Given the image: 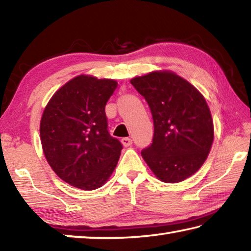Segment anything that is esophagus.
<instances>
[{
	"instance_id": "esophagus-1",
	"label": "esophagus",
	"mask_w": 251,
	"mask_h": 251,
	"mask_svg": "<svg viewBox=\"0 0 251 251\" xmlns=\"http://www.w3.org/2000/svg\"><path fill=\"white\" fill-rule=\"evenodd\" d=\"M122 144L125 147H128L131 145V144H133V141H131L129 137H124V138H122Z\"/></svg>"
}]
</instances>
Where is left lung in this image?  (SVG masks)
<instances>
[{
    "label": "left lung",
    "mask_w": 251,
    "mask_h": 251,
    "mask_svg": "<svg viewBox=\"0 0 251 251\" xmlns=\"http://www.w3.org/2000/svg\"><path fill=\"white\" fill-rule=\"evenodd\" d=\"M145 97L154 121V137L142 156L154 175L175 184L202 166L214 141V123L205 97L171 71H154L130 79Z\"/></svg>",
    "instance_id": "1"
}]
</instances>
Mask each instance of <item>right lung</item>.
Here are the masks:
<instances>
[{"label": "right lung", "instance_id": "obj_1", "mask_svg": "<svg viewBox=\"0 0 251 251\" xmlns=\"http://www.w3.org/2000/svg\"><path fill=\"white\" fill-rule=\"evenodd\" d=\"M117 87L114 79L78 75L55 92L41 118L45 158L71 186L94 190L115 169L122 144L109 135L105 105Z\"/></svg>", "mask_w": 251, "mask_h": 251}]
</instances>
